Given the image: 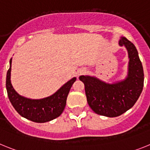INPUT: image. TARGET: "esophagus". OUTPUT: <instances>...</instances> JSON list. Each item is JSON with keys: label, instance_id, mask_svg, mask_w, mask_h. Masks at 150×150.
Wrapping results in <instances>:
<instances>
[{"label": "esophagus", "instance_id": "obj_1", "mask_svg": "<svg viewBox=\"0 0 150 150\" xmlns=\"http://www.w3.org/2000/svg\"><path fill=\"white\" fill-rule=\"evenodd\" d=\"M85 72H86L85 69H79V71H78V75H81V74H83Z\"/></svg>", "mask_w": 150, "mask_h": 150}]
</instances>
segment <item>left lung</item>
<instances>
[{
	"instance_id": "1",
	"label": "left lung",
	"mask_w": 150,
	"mask_h": 150,
	"mask_svg": "<svg viewBox=\"0 0 150 150\" xmlns=\"http://www.w3.org/2000/svg\"><path fill=\"white\" fill-rule=\"evenodd\" d=\"M120 45L126 47L129 57L128 76L125 80L109 84L93 76H79L85 85L88 105L100 116L116 117L123 114L134 105L144 87V69L137 49L125 38L120 39Z\"/></svg>"
}]
</instances>
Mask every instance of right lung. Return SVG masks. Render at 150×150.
<instances>
[{"instance_id":"obj_1","label":"right lung","mask_w":150,"mask_h":150,"mask_svg":"<svg viewBox=\"0 0 150 150\" xmlns=\"http://www.w3.org/2000/svg\"><path fill=\"white\" fill-rule=\"evenodd\" d=\"M10 67L6 74V87L7 95L12 105L22 117L34 122L43 123L59 117L64 110L67 97L72 85L76 81L74 77L64 85L54 95L40 100H31L18 95L13 88L10 82Z\"/></svg>"}]
</instances>
